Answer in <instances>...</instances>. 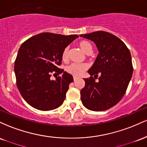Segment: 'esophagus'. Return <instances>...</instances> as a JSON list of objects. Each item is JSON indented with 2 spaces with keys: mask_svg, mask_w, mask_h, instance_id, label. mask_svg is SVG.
<instances>
[{
  "mask_svg": "<svg viewBox=\"0 0 147 147\" xmlns=\"http://www.w3.org/2000/svg\"><path fill=\"white\" fill-rule=\"evenodd\" d=\"M73 79H74V82H75V81L77 80V77H73Z\"/></svg>",
  "mask_w": 147,
  "mask_h": 147,
  "instance_id": "esophagus-1",
  "label": "esophagus"
}]
</instances>
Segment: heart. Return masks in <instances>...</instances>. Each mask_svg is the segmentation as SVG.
Instances as JSON below:
<instances>
[{
    "label": "heart",
    "instance_id": "b5f03b06",
    "mask_svg": "<svg viewBox=\"0 0 147 147\" xmlns=\"http://www.w3.org/2000/svg\"><path fill=\"white\" fill-rule=\"evenodd\" d=\"M79 46L82 50L86 55H90L92 52V46L90 42L86 41H82L79 43ZM69 48L65 47L62 52L61 57L63 60H67L68 58ZM88 66L86 63H73L68 65L65 68L66 72L74 77H79L87 70Z\"/></svg>",
    "mask_w": 147,
    "mask_h": 147
}]
</instances>
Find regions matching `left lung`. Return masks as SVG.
I'll list each match as a JSON object with an SVG mask.
<instances>
[{
    "instance_id": "8db88e82",
    "label": "left lung",
    "mask_w": 147,
    "mask_h": 147,
    "mask_svg": "<svg viewBox=\"0 0 147 147\" xmlns=\"http://www.w3.org/2000/svg\"><path fill=\"white\" fill-rule=\"evenodd\" d=\"M80 36L93 41L99 51L88 71L90 77L84 79L85 86L80 92L82 104L90 111L108 110L121 100L132 77L131 53L122 40L109 32L97 31Z\"/></svg>"
}]
</instances>
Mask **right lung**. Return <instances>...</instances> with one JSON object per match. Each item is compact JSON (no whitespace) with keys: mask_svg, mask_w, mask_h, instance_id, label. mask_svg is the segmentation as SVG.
<instances>
[{"mask_svg":"<svg viewBox=\"0 0 147 147\" xmlns=\"http://www.w3.org/2000/svg\"><path fill=\"white\" fill-rule=\"evenodd\" d=\"M78 37L43 32L22 43L14 72L18 90L30 106L40 111H51L63 104L73 77L58 65L61 64L63 49ZM52 73L62 76L51 80Z\"/></svg>","mask_w":147,"mask_h":147,"instance_id":"1","label":"right lung"}]
</instances>
